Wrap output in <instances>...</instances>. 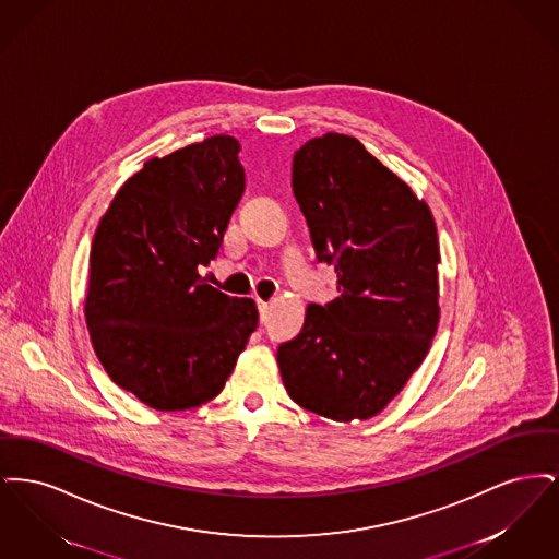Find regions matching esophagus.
<instances>
[{"label":"esophagus","instance_id":"obj_1","mask_svg":"<svg viewBox=\"0 0 559 559\" xmlns=\"http://www.w3.org/2000/svg\"><path fill=\"white\" fill-rule=\"evenodd\" d=\"M258 301V310H260V317L262 320L266 319L267 306H270V301L266 299H255Z\"/></svg>","mask_w":559,"mask_h":559}]
</instances>
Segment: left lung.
<instances>
[{"mask_svg": "<svg viewBox=\"0 0 559 559\" xmlns=\"http://www.w3.org/2000/svg\"><path fill=\"white\" fill-rule=\"evenodd\" d=\"M293 194L340 297L310 304L276 362L293 402L333 421L371 419L399 396L440 320L436 222L426 201L352 135L308 140Z\"/></svg>", "mask_w": 559, "mask_h": 559, "instance_id": "8db88e82", "label": "left lung"}]
</instances>
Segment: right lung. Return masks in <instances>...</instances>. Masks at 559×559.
Listing matches in <instances>:
<instances>
[{
  "label": "right lung",
  "instance_id": "obj_1",
  "mask_svg": "<svg viewBox=\"0 0 559 559\" xmlns=\"http://www.w3.org/2000/svg\"><path fill=\"white\" fill-rule=\"evenodd\" d=\"M237 138L217 133L144 163L100 217L83 301L108 377L155 411L215 399L258 326L249 297L199 274L245 190Z\"/></svg>",
  "mask_w": 559,
  "mask_h": 559
}]
</instances>
